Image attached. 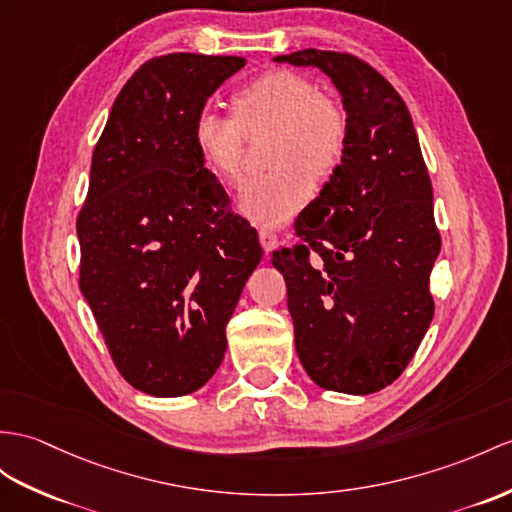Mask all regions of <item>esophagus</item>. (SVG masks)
Returning <instances> with one entry per match:
<instances>
[{"instance_id": "1", "label": "esophagus", "mask_w": 512, "mask_h": 512, "mask_svg": "<svg viewBox=\"0 0 512 512\" xmlns=\"http://www.w3.org/2000/svg\"><path fill=\"white\" fill-rule=\"evenodd\" d=\"M258 239H260V245H263L265 252H273V249L278 247V234L273 232L271 228H260L258 232Z\"/></svg>"}]
</instances>
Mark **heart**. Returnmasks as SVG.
<instances>
[{
  "instance_id": "heart-1",
  "label": "heart",
  "mask_w": 512,
  "mask_h": 512,
  "mask_svg": "<svg viewBox=\"0 0 512 512\" xmlns=\"http://www.w3.org/2000/svg\"><path fill=\"white\" fill-rule=\"evenodd\" d=\"M232 117L199 112L195 145L206 165L236 182L243 169V132L271 128L263 176L247 180L239 210L260 226H284L313 197L315 181L332 178L347 147V117L334 99L295 71H267L230 99Z\"/></svg>"
}]
</instances>
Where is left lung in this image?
Listing matches in <instances>:
<instances>
[{
    "mask_svg": "<svg viewBox=\"0 0 512 512\" xmlns=\"http://www.w3.org/2000/svg\"><path fill=\"white\" fill-rule=\"evenodd\" d=\"M273 60L326 73L347 117L341 165L295 221L304 243L271 260L286 280L295 350L321 389L376 393L400 378L434 315L428 284L441 236L413 117L350 54L302 49Z\"/></svg>",
    "mask_w": 512,
    "mask_h": 512,
    "instance_id": "8db88e82",
    "label": "left lung"
}]
</instances>
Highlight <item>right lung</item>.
<instances>
[{"mask_svg":"<svg viewBox=\"0 0 512 512\" xmlns=\"http://www.w3.org/2000/svg\"><path fill=\"white\" fill-rule=\"evenodd\" d=\"M243 67L241 56L147 60L93 152L78 215L80 289L121 376L154 397L189 395L215 376L263 258L193 139L208 97Z\"/></svg>","mask_w":512,"mask_h":512,"instance_id":"right-lung-1","label":"right lung"}]
</instances>
